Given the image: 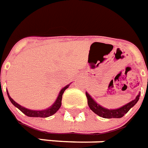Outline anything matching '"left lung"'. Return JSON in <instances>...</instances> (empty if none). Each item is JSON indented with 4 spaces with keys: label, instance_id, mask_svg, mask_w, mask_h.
<instances>
[{
    "label": "left lung",
    "instance_id": "8db88e82",
    "mask_svg": "<svg viewBox=\"0 0 148 148\" xmlns=\"http://www.w3.org/2000/svg\"><path fill=\"white\" fill-rule=\"evenodd\" d=\"M86 96L88 98V104L90 109L92 110L93 112L96 113V115H98L103 118L111 119V118H121L124 116L133 106L138 102L139 96H140V93H139V95L136 96V99H133L128 103H127L117 109H108L105 108H103L102 106L98 104L88 92H86Z\"/></svg>",
    "mask_w": 148,
    "mask_h": 148
}]
</instances>
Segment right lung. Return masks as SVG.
Segmentation results:
<instances>
[{"label": "right lung", "mask_w": 148, "mask_h": 148, "mask_svg": "<svg viewBox=\"0 0 148 148\" xmlns=\"http://www.w3.org/2000/svg\"><path fill=\"white\" fill-rule=\"evenodd\" d=\"M69 85L65 86L64 88H63L61 89V91L59 93V96L57 97V99L55 101V103L52 104L50 108H49L48 109L45 110H41V111H35V110H30L28 109V108H24V107H22L20 104H18L17 103H16L13 99L10 97L9 96V92H8V91H7V95H8V97H9V100L11 101L13 105L16 107L19 110H21L22 112L24 113L25 115H26L27 116H29V117H42V118H45V117H49V116H52L53 114H55L58 110L60 109V106H61V100H62V96L64 92V91H65L66 89L69 88Z\"/></svg>", "instance_id": "obj_1"}]
</instances>
